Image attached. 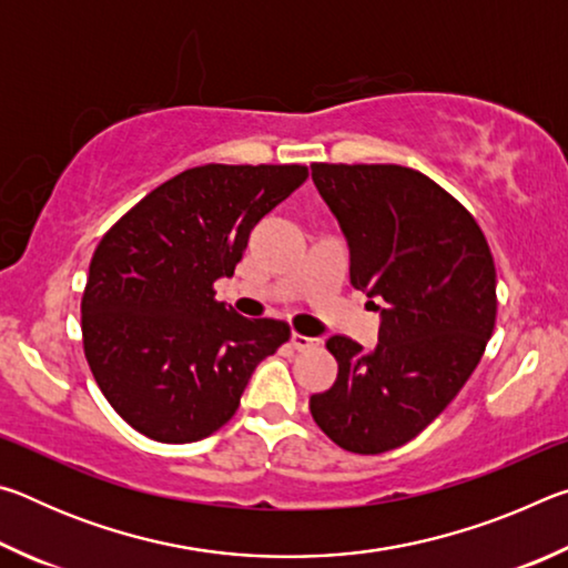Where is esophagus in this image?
<instances>
[{"instance_id": "1", "label": "esophagus", "mask_w": 568, "mask_h": 568, "mask_svg": "<svg viewBox=\"0 0 568 568\" xmlns=\"http://www.w3.org/2000/svg\"><path fill=\"white\" fill-rule=\"evenodd\" d=\"M291 343H293L295 351H311V348H315V345H318V338H307V335L293 333L291 335Z\"/></svg>"}]
</instances>
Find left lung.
I'll return each mask as SVG.
<instances>
[{
	"label": "left lung",
	"mask_w": 568,
	"mask_h": 568,
	"mask_svg": "<svg viewBox=\"0 0 568 568\" xmlns=\"http://www.w3.org/2000/svg\"><path fill=\"white\" fill-rule=\"evenodd\" d=\"M313 182L351 247V285L376 297L378 343L325 348L338 378L311 416L351 454L416 438L464 388L496 325V267L474 215L438 182L403 165L313 162Z\"/></svg>",
	"instance_id": "left-lung-1"
}]
</instances>
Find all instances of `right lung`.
I'll return each mask as SVG.
<instances>
[{"mask_svg": "<svg viewBox=\"0 0 568 568\" xmlns=\"http://www.w3.org/2000/svg\"><path fill=\"white\" fill-rule=\"evenodd\" d=\"M305 165H200L162 182L94 247L82 293L84 358L102 396L160 444L207 438L235 416L255 365L291 338L275 318L215 301L261 220Z\"/></svg>", "mask_w": 568, "mask_h": 568, "instance_id": "right-lung-1", "label": "right lung"}]
</instances>
